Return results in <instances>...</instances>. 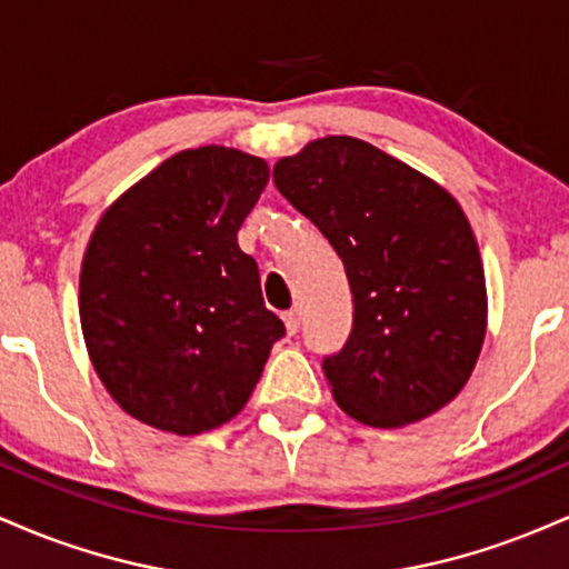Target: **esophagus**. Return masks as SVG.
Listing matches in <instances>:
<instances>
[{
  "mask_svg": "<svg viewBox=\"0 0 569 569\" xmlns=\"http://www.w3.org/2000/svg\"><path fill=\"white\" fill-rule=\"evenodd\" d=\"M299 321H302V318H299V310L283 312V323H286V331H289V335H297Z\"/></svg>",
  "mask_w": 569,
  "mask_h": 569,
  "instance_id": "obj_1",
  "label": "esophagus"
}]
</instances>
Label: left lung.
Instances as JSON below:
<instances>
[{
  "instance_id": "1",
  "label": "left lung",
  "mask_w": 569,
  "mask_h": 569,
  "mask_svg": "<svg viewBox=\"0 0 569 569\" xmlns=\"http://www.w3.org/2000/svg\"><path fill=\"white\" fill-rule=\"evenodd\" d=\"M272 181L348 272L352 331L323 358L339 409L401 428L447 407L487 335L485 267L460 202L352 136L310 141L276 162Z\"/></svg>"
}]
</instances>
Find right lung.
Here are the masks:
<instances>
[{
	"mask_svg": "<svg viewBox=\"0 0 569 569\" xmlns=\"http://www.w3.org/2000/svg\"><path fill=\"white\" fill-rule=\"evenodd\" d=\"M267 181L270 166L240 149H184L98 219L82 337L103 388L143 426L198 436L230 422L286 335L238 246Z\"/></svg>",
	"mask_w": 569,
	"mask_h": 569,
	"instance_id": "right-lung-1",
	"label": "right lung"
}]
</instances>
